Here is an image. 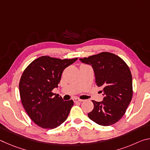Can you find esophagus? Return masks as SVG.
Listing matches in <instances>:
<instances>
[{"label": "esophagus", "instance_id": "esophagus-1", "mask_svg": "<svg viewBox=\"0 0 150 150\" xmlns=\"http://www.w3.org/2000/svg\"><path fill=\"white\" fill-rule=\"evenodd\" d=\"M73 101H74L75 103H77V102H82V101H83V100L80 99V98H75L74 99H73Z\"/></svg>", "mask_w": 150, "mask_h": 150}]
</instances>
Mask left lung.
<instances>
[{"label": "left lung", "instance_id": "1", "mask_svg": "<svg viewBox=\"0 0 150 150\" xmlns=\"http://www.w3.org/2000/svg\"><path fill=\"white\" fill-rule=\"evenodd\" d=\"M80 60L92 65L96 85L103 87L105 93L103 102L92 100L94 108L88 114V118L101 126L112 125L124 116L132 98L129 67L121 57L106 52Z\"/></svg>", "mask_w": 150, "mask_h": 150}]
</instances>
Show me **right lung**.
<instances>
[{
  "label": "right lung",
  "mask_w": 150,
  "mask_h": 150,
  "mask_svg": "<svg viewBox=\"0 0 150 150\" xmlns=\"http://www.w3.org/2000/svg\"><path fill=\"white\" fill-rule=\"evenodd\" d=\"M77 58L61 59L41 56L28 65L19 83L20 99L31 120L45 129H54L64 122L73 105L52 92L58 87L62 73Z\"/></svg>",
  "instance_id": "1"
}]
</instances>
